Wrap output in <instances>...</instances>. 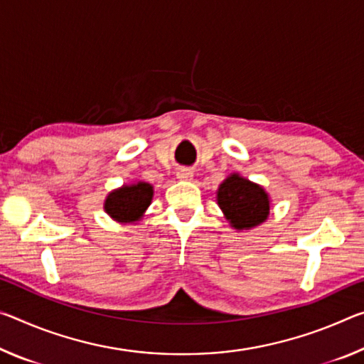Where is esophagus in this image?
<instances>
[{"label": "esophagus", "mask_w": 364, "mask_h": 364, "mask_svg": "<svg viewBox=\"0 0 364 364\" xmlns=\"http://www.w3.org/2000/svg\"><path fill=\"white\" fill-rule=\"evenodd\" d=\"M178 180H183V181H191L193 180V171L188 170V168H181L180 171L176 173Z\"/></svg>", "instance_id": "obj_1"}]
</instances>
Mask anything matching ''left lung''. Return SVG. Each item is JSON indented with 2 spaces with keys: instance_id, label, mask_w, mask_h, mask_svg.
Returning <instances> with one entry per match:
<instances>
[{
  "instance_id": "1",
  "label": "left lung",
  "mask_w": 364,
  "mask_h": 364,
  "mask_svg": "<svg viewBox=\"0 0 364 364\" xmlns=\"http://www.w3.org/2000/svg\"><path fill=\"white\" fill-rule=\"evenodd\" d=\"M217 203L235 230L257 227L267 220L270 210V199L264 188L238 173L230 175L218 186Z\"/></svg>"
}]
</instances>
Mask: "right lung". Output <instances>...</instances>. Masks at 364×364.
<instances>
[{"label": "right lung", "instance_id": "right-lung-1", "mask_svg": "<svg viewBox=\"0 0 364 364\" xmlns=\"http://www.w3.org/2000/svg\"><path fill=\"white\" fill-rule=\"evenodd\" d=\"M154 188L149 183L137 181L124 184L123 188L109 193L103 204V209L113 220L121 223L137 222L151 205Z\"/></svg>", "mask_w": 364, "mask_h": 364}]
</instances>
